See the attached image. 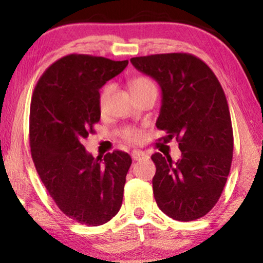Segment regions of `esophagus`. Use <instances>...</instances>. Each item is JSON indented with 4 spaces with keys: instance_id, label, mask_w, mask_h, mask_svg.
<instances>
[{
    "instance_id": "esophagus-1",
    "label": "esophagus",
    "mask_w": 263,
    "mask_h": 263,
    "mask_svg": "<svg viewBox=\"0 0 263 263\" xmlns=\"http://www.w3.org/2000/svg\"><path fill=\"white\" fill-rule=\"evenodd\" d=\"M131 156L134 161H141V159L147 158V155L144 152H142V151H134V152L131 153Z\"/></svg>"
}]
</instances>
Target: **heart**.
Here are the masks:
<instances>
[{"instance_id": "obj_1", "label": "heart", "mask_w": 263, "mask_h": 263, "mask_svg": "<svg viewBox=\"0 0 263 263\" xmlns=\"http://www.w3.org/2000/svg\"><path fill=\"white\" fill-rule=\"evenodd\" d=\"M129 91H131L132 96L141 95V93L148 91V90H156V85L149 78L147 77H135L128 81ZM111 91H112V85H105L102 87L100 96H99V105L100 107H104L106 104L108 96H110ZM122 138L131 143H140L142 141V134L141 131L136 128H125L122 131Z\"/></svg>"}]
</instances>
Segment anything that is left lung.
I'll return each instance as SVG.
<instances>
[{"mask_svg": "<svg viewBox=\"0 0 263 263\" xmlns=\"http://www.w3.org/2000/svg\"><path fill=\"white\" fill-rule=\"evenodd\" d=\"M132 65L162 90L156 126L176 137L182 157L152 155L153 194L165 215L178 221L203 218L218 203L230 173L234 151L231 117L218 78L188 53L136 57Z\"/></svg>", "mask_w": 263, "mask_h": 263, "instance_id": "1", "label": "left lung"}]
</instances>
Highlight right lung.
Listing matches in <instances>:
<instances>
[{
  "instance_id": "add662e5",
  "label": "right lung",
  "mask_w": 263,
  "mask_h": 263,
  "mask_svg": "<svg viewBox=\"0 0 263 263\" xmlns=\"http://www.w3.org/2000/svg\"><path fill=\"white\" fill-rule=\"evenodd\" d=\"M127 64L70 54L44 71L32 95L29 144L35 170L59 209L87 226L107 222L122 205L131 157L114 151L93 158L81 142L100 121L99 90Z\"/></svg>"
}]
</instances>
